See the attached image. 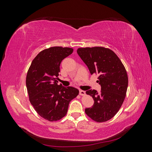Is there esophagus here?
Listing matches in <instances>:
<instances>
[{
	"mask_svg": "<svg viewBox=\"0 0 152 152\" xmlns=\"http://www.w3.org/2000/svg\"><path fill=\"white\" fill-rule=\"evenodd\" d=\"M79 94H80V96H84V95L86 94V92H85L84 91H83V90H80V91H79Z\"/></svg>",
	"mask_w": 152,
	"mask_h": 152,
	"instance_id": "esophagus-1",
	"label": "esophagus"
}]
</instances>
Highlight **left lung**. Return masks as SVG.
I'll return each mask as SVG.
<instances>
[{
    "label": "left lung",
    "mask_w": 152,
    "mask_h": 152,
    "mask_svg": "<svg viewBox=\"0 0 152 152\" xmlns=\"http://www.w3.org/2000/svg\"><path fill=\"white\" fill-rule=\"evenodd\" d=\"M77 53L91 74L99 75L98 82L102 89L99 93L94 89L86 91L94 103L85 112L96 122L107 121L118 112L125 99L128 86L126 68L117 54L107 48H79Z\"/></svg>",
    "instance_id": "1"
}]
</instances>
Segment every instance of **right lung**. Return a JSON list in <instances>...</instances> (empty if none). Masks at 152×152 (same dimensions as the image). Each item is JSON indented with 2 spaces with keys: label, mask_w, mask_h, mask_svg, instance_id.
I'll return each mask as SVG.
<instances>
[{
  "label": "right lung",
  "mask_w": 152,
  "mask_h": 152,
  "mask_svg": "<svg viewBox=\"0 0 152 152\" xmlns=\"http://www.w3.org/2000/svg\"><path fill=\"white\" fill-rule=\"evenodd\" d=\"M70 48L52 47L40 52L27 73L26 86L31 104L40 117L56 121L66 115L68 105L79 91L58 85L59 66L73 53Z\"/></svg>",
  "instance_id": "obj_1"
}]
</instances>
